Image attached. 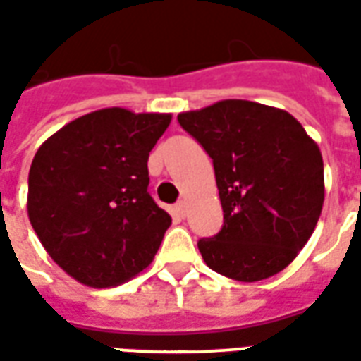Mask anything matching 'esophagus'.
Here are the masks:
<instances>
[{"label": "esophagus", "instance_id": "esophagus-1", "mask_svg": "<svg viewBox=\"0 0 361 361\" xmlns=\"http://www.w3.org/2000/svg\"><path fill=\"white\" fill-rule=\"evenodd\" d=\"M176 212H178V216L180 217H185L186 216V202L185 200H180V202H176Z\"/></svg>", "mask_w": 361, "mask_h": 361}]
</instances>
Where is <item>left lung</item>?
Wrapping results in <instances>:
<instances>
[{
  "mask_svg": "<svg viewBox=\"0 0 361 361\" xmlns=\"http://www.w3.org/2000/svg\"><path fill=\"white\" fill-rule=\"evenodd\" d=\"M178 124L214 163L224 226L198 241L212 270L258 282L290 264L315 229L324 200L323 157L290 112L219 101Z\"/></svg>",
  "mask_w": 361,
  "mask_h": 361,
  "instance_id": "obj_1",
  "label": "left lung"
}]
</instances>
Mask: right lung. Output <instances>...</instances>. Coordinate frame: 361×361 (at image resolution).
<instances>
[{
  "instance_id": "obj_1",
  "label": "right lung",
  "mask_w": 361,
  "mask_h": 361,
  "mask_svg": "<svg viewBox=\"0 0 361 361\" xmlns=\"http://www.w3.org/2000/svg\"><path fill=\"white\" fill-rule=\"evenodd\" d=\"M171 114L103 109L66 124L38 147L29 219L71 278L111 288L155 257L171 216L147 192V159Z\"/></svg>"
}]
</instances>
